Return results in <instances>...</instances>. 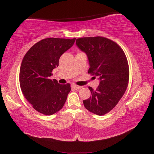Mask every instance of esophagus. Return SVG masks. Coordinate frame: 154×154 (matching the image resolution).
Returning <instances> with one entry per match:
<instances>
[{
    "label": "esophagus",
    "instance_id": "obj_1",
    "mask_svg": "<svg viewBox=\"0 0 154 154\" xmlns=\"http://www.w3.org/2000/svg\"><path fill=\"white\" fill-rule=\"evenodd\" d=\"M72 88H75V89H80V88H82V86H79V85H77L72 84Z\"/></svg>",
    "mask_w": 154,
    "mask_h": 154
}]
</instances>
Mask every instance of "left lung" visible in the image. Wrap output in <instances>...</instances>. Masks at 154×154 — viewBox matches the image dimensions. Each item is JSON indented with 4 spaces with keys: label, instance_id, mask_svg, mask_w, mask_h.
I'll list each match as a JSON object with an SVG mask.
<instances>
[{
    "label": "left lung",
    "instance_id": "obj_1",
    "mask_svg": "<svg viewBox=\"0 0 154 154\" xmlns=\"http://www.w3.org/2000/svg\"><path fill=\"white\" fill-rule=\"evenodd\" d=\"M76 45L88 56V73L100 79L96 90L89 87L92 96L83 105L89 111L103 116L117 105L126 92L129 81L126 56L116 42L103 36L77 38Z\"/></svg>",
    "mask_w": 154,
    "mask_h": 154
}]
</instances>
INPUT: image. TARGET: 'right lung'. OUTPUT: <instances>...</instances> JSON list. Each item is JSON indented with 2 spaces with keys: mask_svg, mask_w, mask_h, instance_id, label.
<instances>
[{
  "mask_svg": "<svg viewBox=\"0 0 154 154\" xmlns=\"http://www.w3.org/2000/svg\"><path fill=\"white\" fill-rule=\"evenodd\" d=\"M76 38H47L31 47L22 60L20 85L26 99L39 113L51 116L63 107L71 90L70 83L50 79L59 59Z\"/></svg>",
  "mask_w": 154,
  "mask_h": 154,
  "instance_id": "1",
  "label": "right lung"
}]
</instances>
